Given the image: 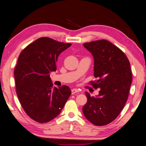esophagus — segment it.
I'll use <instances>...</instances> for the list:
<instances>
[{"label": "esophagus", "instance_id": "1", "mask_svg": "<svg viewBox=\"0 0 146 146\" xmlns=\"http://www.w3.org/2000/svg\"><path fill=\"white\" fill-rule=\"evenodd\" d=\"M77 92H79V90H78V89H76V88H73V89H72V90H71V93L73 94H75V93H77Z\"/></svg>", "mask_w": 146, "mask_h": 146}]
</instances>
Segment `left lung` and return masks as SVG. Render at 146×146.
Returning <instances> with one entry per match:
<instances>
[{
    "label": "left lung",
    "mask_w": 146,
    "mask_h": 146,
    "mask_svg": "<svg viewBox=\"0 0 146 146\" xmlns=\"http://www.w3.org/2000/svg\"><path fill=\"white\" fill-rule=\"evenodd\" d=\"M94 58V88L99 94L91 97L82 108L85 117L94 125H107L114 120L125 106L132 82L129 61L117 46L106 40L84 43Z\"/></svg>",
    "instance_id": "left-lung-1"
}]
</instances>
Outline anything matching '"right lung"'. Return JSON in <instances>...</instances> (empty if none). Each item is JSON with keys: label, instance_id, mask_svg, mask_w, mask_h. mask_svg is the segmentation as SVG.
Instances as JSON below:
<instances>
[{"label": "right lung", "instance_id": "1", "mask_svg": "<svg viewBox=\"0 0 146 146\" xmlns=\"http://www.w3.org/2000/svg\"><path fill=\"white\" fill-rule=\"evenodd\" d=\"M71 46L41 37L20 54L14 71L17 95L26 114L36 122L57 117L70 97L68 86L53 88L49 73L56 70L58 56Z\"/></svg>", "mask_w": 146, "mask_h": 146}]
</instances>
